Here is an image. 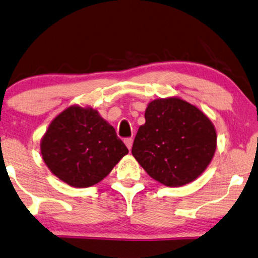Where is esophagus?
Returning <instances> with one entry per match:
<instances>
[{
  "label": "esophagus",
  "instance_id": "obj_1",
  "mask_svg": "<svg viewBox=\"0 0 258 258\" xmlns=\"http://www.w3.org/2000/svg\"><path fill=\"white\" fill-rule=\"evenodd\" d=\"M133 141H134V140L132 139V137H128V139H125V140H124L125 146L128 147V149H129V150L132 149V147H133Z\"/></svg>",
  "mask_w": 258,
  "mask_h": 258
}]
</instances>
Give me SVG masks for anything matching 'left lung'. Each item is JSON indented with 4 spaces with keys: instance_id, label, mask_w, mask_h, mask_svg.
Listing matches in <instances>:
<instances>
[{
    "instance_id": "1",
    "label": "left lung",
    "mask_w": 258,
    "mask_h": 258,
    "mask_svg": "<svg viewBox=\"0 0 258 258\" xmlns=\"http://www.w3.org/2000/svg\"><path fill=\"white\" fill-rule=\"evenodd\" d=\"M132 153L156 181L179 187L198 178L217 147L215 125L205 113L178 97L152 100Z\"/></svg>"
}]
</instances>
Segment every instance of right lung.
I'll list each match as a JSON object with an SVG mask.
<instances>
[{
	"label": "right lung",
	"mask_w": 258,
	"mask_h": 258,
	"mask_svg": "<svg viewBox=\"0 0 258 258\" xmlns=\"http://www.w3.org/2000/svg\"><path fill=\"white\" fill-rule=\"evenodd\" d=\"M40 149L56 178L77 188L102 181L129 152L97 110L79 105L70 106L53 119Z\"/></svg>",
	"instance_id": "add662e5"
}]
</instances>
